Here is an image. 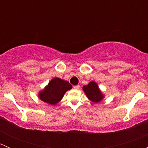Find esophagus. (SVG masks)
I'll list each match as a JSON object with an SVG mask.
<instances>
[{"label":"esophagus","mask_w":148,"mask_h":148,"mask_svg":"<svg viewBox=\"0 0 148 148\" xmlns=\"http://www.w3.org/2000/svg\"><path fill=\"white\" fill-rule=\"evenodd\" d=\"M74 89H79L80 86H79V85H76V86H74Z\"/></svg>","instance_id":"1"}]
</instances>
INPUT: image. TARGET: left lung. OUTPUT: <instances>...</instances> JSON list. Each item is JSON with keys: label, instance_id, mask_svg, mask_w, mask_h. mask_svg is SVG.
<instances>
[{"label": "left lung", "instance_id": "8db88e82", "mask_svg": "<svg viewBox=\"0 0 148 148\" xmlns=\"http://www.w3.org/2000/svg\"><path fill=\"white\" fill-rule=\"evenodd\" d=\"M82 89L86 97L91 102L98 103L104 98V95L98 86L97 83L91 81L87 85L83 86Z\"/></svg>", "mask_w": 148, "mask_h": 148}]
</instances>
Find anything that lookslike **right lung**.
<instances>
[{
  "label": "right lung",
  "mask_w": 148,
  "mask_h": 148,
  "mask_svg": "<svg viewBox=\"0 0 148 148\" xmlns=\"http://www.w3.org/2000/svg\"><path fill=\"white\" fill-rule=\"evenodd\" d=\"M71 89L72 86L69 82L54 77L42 90L38 92V97L43 102L54 105L62 100L67 91Z\"/></svg>",
  "instance_id": "add662e5"
}]
</instances>
